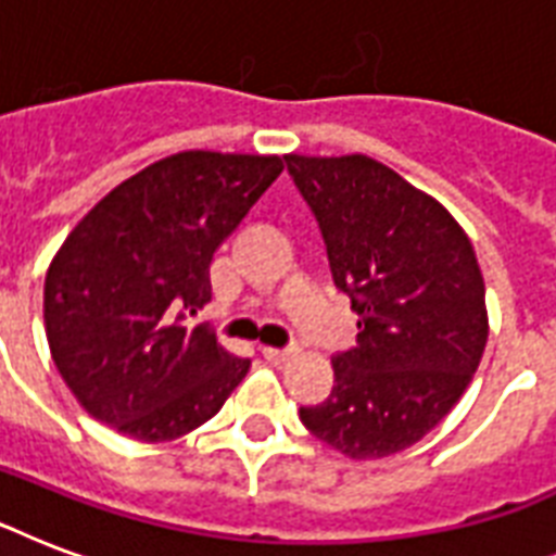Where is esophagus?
<instances>
[{"label": "esophagus", "instance_id": "esophagus-1", "mask_svg": "<svg viewBox=\"0 0 556 556\" xmlns=\"http://www.w3.org/2000/svg\"><path fill=\"white\" fill-rule=\"evenodd\" d=\"M262 355L268 357L270 364H286L288 357L296 355V349H277V346H262Z\"/></svg>", "mask_w": 556, "mask_h": 556}]
</instances>
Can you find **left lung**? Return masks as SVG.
Masks as SVG:
<instances>
[{"label": "left lung", "mask_w": 556, "mask_h": 556, "mask_svg": "<svg viewBox=\"0 0 556 556\" xmlns=\"http://www.w3.org/2000/svg\"><path fill=\"white\" fill-rule=\"evenodd\" d=\"M286 164L361 317L357 346L331 357V395L300 406V421L355 462L395 456L458 404L482 361L473 244L444 204L369 155L291 152Z\"/></svg>", "instance_id": "8db88e82"}]
</instances>
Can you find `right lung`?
Returning a JSON list of instances; mask_svg holds the SVG:
<instances>
[{"instance_id": "right-lung-1", "label": "right lung", "mask_w": 556, "mask_h": 556, "mask_svg": "<svg viewBox=\"0 0 556 556\" xmlns=\"http://www.w3.org/2000/svg\"><path fill=\"white\" fill-rule=\"evenodd\" d=\"M279 155L190 150L103 195L46 274V338L91 418L173 441L222 409L251 369L185 314L210 303V262L282 173Z\"/></svg>"}]
</instances>
